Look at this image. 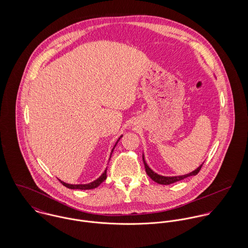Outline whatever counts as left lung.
<instances>
[{"label": "left lung", "mask_w": 248, "mask_h": 248, "mask_svg": "<svg viewBox=\"0 0 248 248\" xmlns=\"http://www.w3.org/2000/svg\"><path fill=\"white\" fill-rule=\"evenodd\" d=\"M143 162H144L145 171H146L147 175L151 177L154 181H155L156 183L162 184V185H169V184H172V183H174V182L182 180V179H184V178H186V177L198 175V173L201 171V169H202V164H203V163H202L198 169H196V170L193 171L192 173L187 174V175H184V176H178V177H163V176H159V175L155 174L154 171H152V170L149 168V166L147 165V163H146L145 160H144V156H143Z\"/></svg>", "instance_id": "left-lung-1"}]
</instances>
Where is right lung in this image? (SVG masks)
Returning a JSON list of instances; mask_svg holds the SVG:
<instances>
[{"label": "right lung", "mask_w": 248, "mask_h": 248, "mask_svg": "<svg viewBox=\"0 0 248 248\" xmlns=\"http://www.w3.org/2000/svg\"><path fill=\"white\" fill-rule=\"evenodd\" d=\"M120 138H122V136L120 137ZM120 140V139H119ZM117 140V142H118ZM117 142L115 143V145H114V147L116 146V144H117ZM114 147H113V149H114ZM113 149L111 150V153H112V151H113ZM107 178V170H105V172L100 176V177H98L96 180H94V181H93V182H91V183H89V184H77V185H72V184H68V183H65V182H63V181H61L60 179H59V181L64 185V186H66L67 188H70V189H79V190H89V189H94V188H96V187H98L105 179Z\"/></svg>", "instance_id": "1"}]
</instances>
